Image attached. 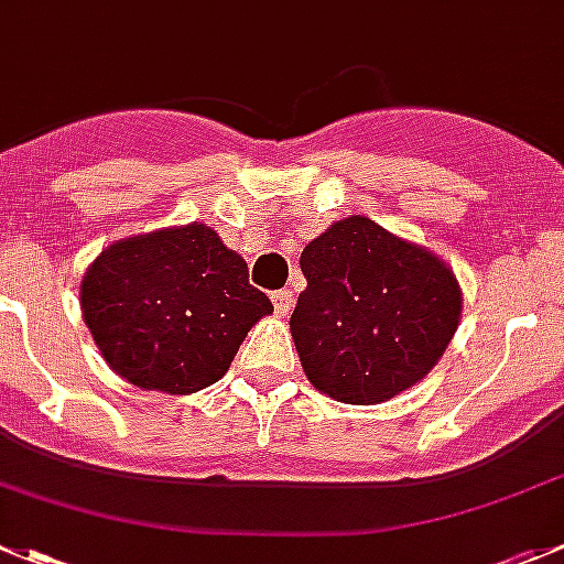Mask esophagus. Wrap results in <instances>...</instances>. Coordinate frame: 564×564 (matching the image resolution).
I'll return each mask as SVG.
<instances>
[{"label": "esophagus", "mask_w": 564, "mask_h": 564, "mask_svg": "<svg viewBox=\"0 0 564 564\" xmlns=\"http://www.w3.org/2000/svg\"><path fill=\"white\" fill-rule=\"evenodd\" d=\"M273 310H276V316H288L293 310V293L291 291H276L273 293Z\"/></svg>", "instance_id": "34e87169"}]
</instances>
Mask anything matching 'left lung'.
<instances>
[{
  "label": "left lung",
  "mask_w": 564,
  "mask_h": 564,
  "mask_svg": "<svg viewBox=\"0 0 564 564\" xmlns=\"http://www.w3.org/2000/svg\"><path fill=\"white\" fill-rule=\"evenodd\" d=\"M307 291L291 316L307 380L349 405L386 402L436 366L462 316L453 271L369 218L329 226L302 251Z\"/></svg>",
  "instance_id": "8db88e82"
}]
</instances>
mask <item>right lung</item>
<instances>
[{
  "mask_svg": "<svg viewBox=\"0 0 564 564\" xmlns=\"http://www.w3.org/2000/svg\"><path fill=\"white\" fill-rule=\"evenodd\" d=\"M83 318L117 375L189 394L218 383L242 338L273 310L242 257L204 224L113 242L86 271Z\"/></svg>",
  "mask_w": 564,
  "mask_h": 564,
  "instance_id": "add662e5",
  "label": "right lung"
}]
</instances>
